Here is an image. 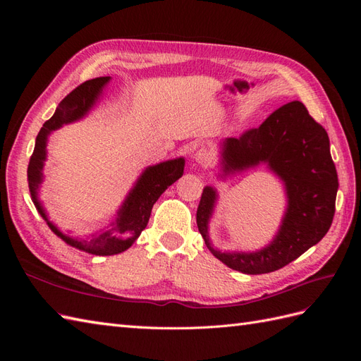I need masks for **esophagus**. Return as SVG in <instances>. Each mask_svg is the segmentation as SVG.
Listing matches in <instances>:
<instances>
[{"mask_svg":"<svg viewBox=\"0 0 361 361\" xmlns=\"http://www.w3.org/2000/svg\"><path fill=\"white\" fill-rule=\"evenodd\" d=\"M194 159L197 161L202 167H209V166H211V162H212V155H211V152H209V150L200 149V150L195 152Z\"/></svg>","mask_w":361,"mask_h":361,"instance_id":"obj_1","label":"esophagus"}]
</instances>
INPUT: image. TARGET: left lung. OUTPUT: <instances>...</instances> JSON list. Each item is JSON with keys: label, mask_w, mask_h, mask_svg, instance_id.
Here are the masks:
<instances>
[{"label": "left lung", "mask_w": 361, "mask_h": 361, "mask_svg": "<svg viewBox=\"0 0 361 361\" xmlns=\"http://www.w3.org/2000/svg\"><path fill=\"white\" fill-rule=\"evenodd\" d=\"M267 162L285 180L288 209L280 231L256 253H220L211 247L207 221L216 192L206 187L197 207V227L211 253L244 274L277 271L318 244L329 232L336 211L337 171L326 130L300 101L279 108L259 128L223 141L224 171L244 170Z\"/></svg>", "instance_id": "1"}]
</instances>
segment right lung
<instances>
[{
  "instance_id": "1",
  "label": "right lung",
  "mask_w": 361,
  "mask_h": 361,
  "mask_svg": "<svg viewBox=\"0 0 361 361\" xmlns=\"http://www.w3.org/2000/svg\"><path fill=\"white\" fill-rule=\"evenodd\" d=\"M108 81H110V76H101V78L85 81L64 97L57 106L54 116L47 120L39 130L36 146L30 158L27 171L32 202H35L40 215L47 220L51 231L69 245L96 256H111L122 253V251L128 250L137 241V238L145 231L149 223L152 207H154L155 202L171 183H174L182 176L185 166L183 158H178L146 169V171L138 179L134 190L129 192L122 209L118 211L116 223L111 226L110 231L99 236L90 239H75L61 233L56 226L48 221L47 214L37 200V188L42 182L43 161L47 158V138L51 130L59 129L61 125L75 122V120L85 116L87 111L96 102L102 87Z\"/></svg>"
}]
</instances>
